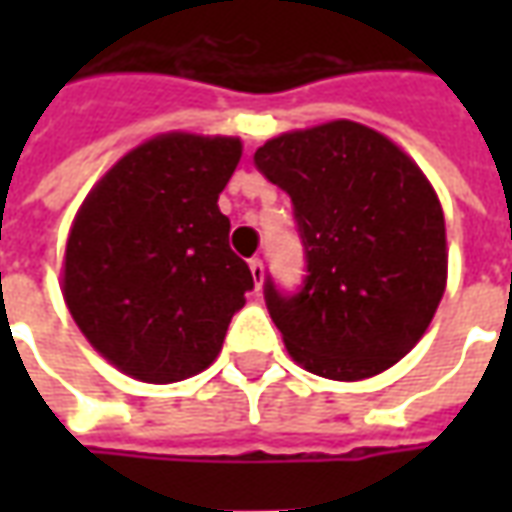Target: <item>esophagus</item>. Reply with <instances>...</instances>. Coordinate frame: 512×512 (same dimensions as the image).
<instances>
[{"mask_svg":"<svg viewBox=\"0 0 512 512\" xmlns=\"http://www.w3.org/2000/svg\"><path fill=\"white\" fill-rule=\"evenodd\" d=\"M249 271H252L255 285L260 288V285H263V260H260V257H252V260H249Z\"/></svg>","mask_w":512,"mask_h":512,"instance_id":"esophagus-1","label":"esophagus"}]
</instances>
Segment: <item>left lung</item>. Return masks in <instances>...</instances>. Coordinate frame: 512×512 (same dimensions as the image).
<instances>
[{"mask_svg": "<svg viewBox=\"0 0 512 512\" xmlns=\"http://www.w3.org/2000/svg\"><path fill=\"white\" fill-rule=\"evenodd\" d=\"M255 167L293 202L307 277L263 285L271 321L304 370L334 381L384 373L419 343L447 285L439 197L373 128L334 120L257 147Z\"/></svg>", "mask_w": 512, "mask_h": 512, "instance_id": "1", "label": "left lung"}]
</instances>
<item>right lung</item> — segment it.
Returning a JSON list of instances; mask_svg holds the SVG:
<instances>
[{"mask_svg": "<svg viewBox=\"0 0 512 512\" xmlns=\"http://www.w3.org/2000/svg\"><path fill=\"white\" fill-rule=\"evenodd\" d=\"M238 161L235 136L161 134L120 158L76 213L65 304L126 376L172 384L202 373L255 288L216 205Z\"/></svg>", "mask_w": 512, "mask_h": 512, "instance_id": "obj_1", "label": "right lung"}]
</instances>
